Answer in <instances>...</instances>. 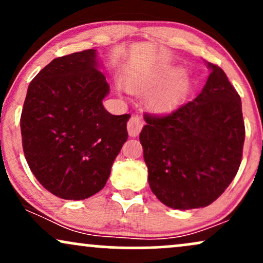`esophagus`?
Returning <instances> with one entry per match:
<instances>
[{"instance_id":"1","label":"esophagus","mask_w":263,"mask_h":263,"mask_svg":"<svg viewBox=\"0 0 263 263\" xmlns=\"http://www.w3.org/2000/svg\"><path fill=\"white\" fill-rule=\"evenodd\" d=\"M143 125H144L143 120L140 119L138 116H132L127 122L128 135L131 136V137H136V136H138L142 127H143Z\"/></svg>"}]
</instances>
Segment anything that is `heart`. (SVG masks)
Wrapping results in <instances>:
<instances>
[{"mask_svg": "<svg viewBox=\"0 0 263 263\" xmlns=\"http://www.w3.org/2000/svg\"><path fill=\"white\" fill-rule=\"evenodd\" d=\"M127 89L135 93H151L148 106L156 112H167L185 99L189 80L183 77L180 68H167L132 77Z\"/></svg>", "mask_w": 263, "mask_h": 263, "instance_id": "1", "label": "heart"}]
</instances>
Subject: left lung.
<instances>
[{
  "label": "left lung",
  "instance_id": "left-lung-1",
  "mask_svg": "<svg viewBox=\"0 0 263 263\" xmlns=\"http://www.w3.org/2000/svg\"><path fill=\"white\" fill-rule=\"evenodd\" d=\"M201 92L164 116L146 114L140 142L151 190L173 209L204 208L230 185L242 157L241 99L221 68Z\"/></svg>",
  "mask_w": 263,
  "mask_h": 263
}]
</instances>
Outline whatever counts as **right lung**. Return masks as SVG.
Returning a JSON list of instances; mask_svg holds the SVG:
<instances>
[{
  "instance_id": "1",
  "label": "right lung",
  "mask_w": 263,
  "mask_h": 263,
  "mask_svg": "<svg viewBox=\"0 0 263 263\" xmlns=\"http://www.w3.org/2000/svg\"><path fill=\"white\" fill-rule=\"evenodd\" d=\"M95 49L53 59L29 84L21 115L23 152L37 180L66 200L104 188L127 141L131 115H111Z\"/></svg>"
}]
</instances>
